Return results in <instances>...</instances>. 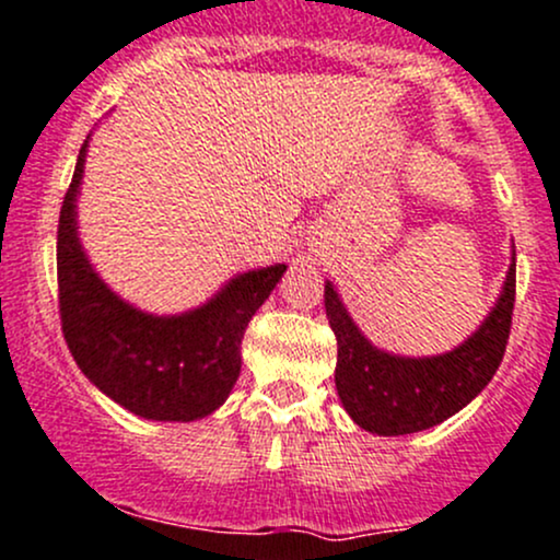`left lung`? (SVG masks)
Instances as JSON below:
<instances>
[{"mask_svg":"<svg viewBox=\"0 0 560 560\" xmlns=\"http://www.w3.org/2000/svg\"><path fill=\"white\" fill-rule=\"evenodd\" d=\"M323 302L337 337L334 383L342 407L372 434H415L464 409L491 383L504 359L515 310V253L486 323L451 353L431 359H405L374 348L339 302L331 282H326Z\"/></svg>","mask_w":560,"mask_h":560,"instance_id":"obj_1","label":"left lung"}]
</instances>
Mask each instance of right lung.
<instances>
[{
  "label": "right lung",
  "instance_id": "obj_1",
  "mask_svg": "<svg viewBox=\"0 0 560 560\" xmlns=\"http://www.w3.org/2000/svg\"><path fill=\"white\" fill-rule=\"evenodd\" d=\"M83 142L59 215L56 269L67 348L80 372L109 399L148 420H199L215 412L240 377V345L285 264L237 275L201 307L148 315L115 296L85 258L74 201L83 180Z\"/></svg>",
  "mask_w": 560,
  "mask_h": 560
}]
</instances>
